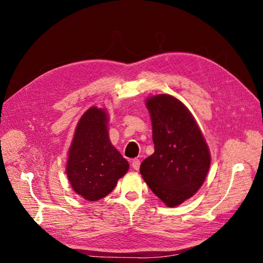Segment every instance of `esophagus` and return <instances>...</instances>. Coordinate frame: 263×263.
I'll use <instances>...</instances> for the list:
<instances>
[{
	"instance_id": "1",
	"label": "esophagus",
	"mask_w": 263,
	"mask_h": 263,
	"mask_svg": "<svg viewBox=\"0 0 263 263\" xmlns=\"http://www.w3.org/2000/svg\"><path fill=\"white\" fill-rule=\"evenodd\" d=\"M132 165L135 170H139V166H140L139 159H134V160L132 161Z\"/></svg>"
}]
</instances>
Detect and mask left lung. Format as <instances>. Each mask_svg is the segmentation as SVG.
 I'll return each mask as SVG.
<instances>
[{
	"label": "left lung",
	"instance_id": "obj_1",
	"mask_svg": "<svg viewBox=\"0 0 263 263\" xmlns=\"http://www.w3.org/2000/svg\"><path fill=\"white\" fill-rule=\"evenodd\" d=\"M155 153L140 164L142 179L165 204L180 205L196 193L208 176L211 155L184 104L168 94L149 98Z\"/></svg>",
	"mask_w": 263,
	"mask_h": 263
}]
</instances>
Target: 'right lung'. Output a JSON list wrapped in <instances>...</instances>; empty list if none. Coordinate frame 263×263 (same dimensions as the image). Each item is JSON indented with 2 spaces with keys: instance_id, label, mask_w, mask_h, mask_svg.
<instances>
[{
  "instance_id": "right-lung-1",
  "label": "right lung",
  "mask_w": 263,
  "mask_h": 263,
  "mask_svg": "<svg viewBox=\"0 0 263 263\" xmlns=\"http://www.w3.org/2000/svg\"><path fill=\"white\" fill-rule=\"evenodd\" d=\"M128 168L126 159L110 144L105 110L87 109L69 149L67 176L71 186L85 200L98 201L112 192Z\"/></svg>"
}]
</instances>
